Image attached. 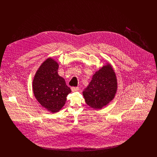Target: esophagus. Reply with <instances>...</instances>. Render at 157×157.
Here are the masks:
<instances>
[{"mask_svg":"<svg viewBox=\"0 0 157 157\" xmlns=\"http://www.w3.org/2000/svg\"><path fill=\"white\" fill-rule=\"evenodd\" d=\"M71 90L72 92H75V91H78L79 90V87H72Z\"/></svg>","mask_w":157,"mask_h":157,"instance_id":"34e87169","label":"esophagus"}]
</instances>
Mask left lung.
Listing matches in <instances>:
<instances>
[{
	"mask_svg": "<svg viewBox=\"0 0 157 157\" xmlns=\"http://www.w3.org/2000/svg\"><path fill=\"white\" fill-rule=\"evenodd\" d=\"M117 90V79L112 66L108 63L92 76L83 95L86 104L95 109H102L114 98Z\"/></svg>",
	"mask_w": 157,
	"mask_h": 157,
	"instance_id": "1",
	"label": "left lung"
}]
</instances>
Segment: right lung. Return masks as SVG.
<instances>
[{"label": "right lung", "mask_w": 157, "mask_h": 157, "mask_svg": "<svg viewBox=\"0 0 157 157\" xmlns=\"http://www.w3.org/2000/svg\"><path fill=\"white\" fill-rule=\"evenodd\" d=\"M58 63L52 58L44 61L37 69L33 81L34 95L48 111H59L71 90L58 74Z\"/></svg>", "instance_id": "1"}]
</instances>
